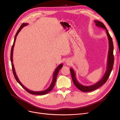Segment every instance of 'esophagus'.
<instances>
[{"mask_svg": "<svg viewBox=\"0 0 120 120\" xmlns=\"http://www.w3.org/2000/svg\"><path fill=\"white\" fill-rule=\"evenodd\" d=\"M67 63H68V61H67Z\"/></svg>", "mask_w": 120, "mask_h": 120, "instance_id": "34e87169", "label": "esophagus"}]
</instances>
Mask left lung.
<instances>
[{
    "mask_svg": "<svg viewBox=\"0 0 120 120\" xmlns=\"http://www.w3.org/2000/svg\"><path fill=\"white\" fill-rule=\"evenodd\" d=\"M94 22L96 23V26L99 27H101L102 28L106 30V33L107 37L109 40V49L108 51V60H107V70L106 72L103 77L101 79L100 81H99L98 82L95 83L94 85H90V86H83L82 85L79 83L77 79V78L75 77V73L74 70L72 68H70V71L71 75V78L72 81L74 83V85L78 89L83 92H92L93 90H95L100 86H101L105 83H106L109 77L111 72L112 71V68H113L114 62V57L113 55V50H114V45L113 42H112V38L110 36L109 33L107 30V28L105 26V25L103 23L100 21L95 20Z\"/></svg>",
    "mask_w": 120,
    "mask_h": 120,
    "instance_id": "obj_1",
    "label": "left lung"
}]
</instances>
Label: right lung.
<instances>
[{
	"label": "right lung",
	"mask_w": 120,
	"mask_h": 120,
	"mask_svg": "<svg viewBox=\"0 0 120 120\" xmlns=\"http://www.w3.org/2000/svg\"><path fill=\"white\" fill-rule=\"evenodd\" d=\"M28 24V23H23L22 24V25H21L20 27H19V30H17L16 34L15 35V37H14V42L13 43V45L12 46V48H11V53H10V60H11V66H12V71H13V73L14 76V78H15V79L16 80V81L19 83V84L22 87V88L25 90H26V91L29 93L30 94H33V95H45L46 94H48V93H49L50 91H51V90H52L53 86H54V85H55V83L56 82V78H57V74L59 73V72L60 70V69L63 67V64H61L60 65H59L57 67V68H56V69L54 71L53 74V79H52V82L50 83V85L49 86V88L47 89L46 90H42V91H39V92H35V91H32V90H30L28 89L27 88H26V87L25 86H24L22 83H21V82H20V81L19 80V78H18L16 74V72L15 71V69H14V65L13 64V59H12V57H13V48H14V44H15V40H16V38L17 37V35L19 34V32H20V31L21 30V29H22L24 26H26V25Z\"/></svg>",
	"instance_id": "add662e5"
}]
</instances>
